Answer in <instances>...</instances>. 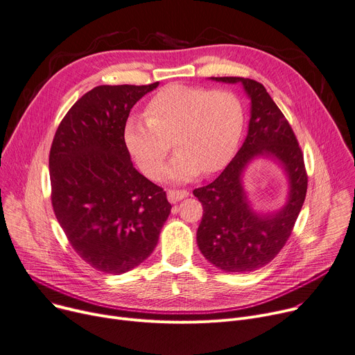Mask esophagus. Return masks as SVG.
Instances as JSON below:
<instances>
[{
  "mask_svg": "<svg viewBox=\"0 0 355 355\" xmlns=\"http://www.w3.org/2000/svg\"><path fill=\"white\" fill-rule=\"evenodd\" d=\"M188 194H190V193H188L187 190H170V191L167 193V197H168V201H170L171 204H177L178 201L187 198Z\"/></svg>",
  "mask_w": 355,
  "mask_h": 355,
  "instance_id": "34e87169",
  "label": "esophagus"
}]
</instances>
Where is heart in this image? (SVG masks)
<instances>
[{"label":"heart","instance_id":"1","mask_svg":"<svg viewBox=\"0 0 355 355\" xmlns=\"http://www.w3.org/2000/svg\"><path fill=\"white\" fill-rule=\"evenodd\" d=\"M146 116L125 121V147L139 170L157 180L173 141L177 153L162 177L175 184L191 181L201 171L221 170L237 147L244 124L241 103L232 92L181 84L158 91Z\"/></svg>","mask_w":355,"mask_h":355}]
</instances>
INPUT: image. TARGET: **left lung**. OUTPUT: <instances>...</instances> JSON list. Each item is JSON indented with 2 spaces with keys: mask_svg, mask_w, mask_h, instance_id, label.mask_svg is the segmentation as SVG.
Instances as JSON below:
<instances>
[{
  "mask_svg": "<svg viewBox=\"0 0 355 355\" xmlns=\"http://www.w3.org/2000/svg\"><path fill=\"white\" fill-rule=\"evenodd\" d=\"M209 80L243 85L250 121L241 148L220 177L194 190L204 208L197 244L221 271L247 274L272 261L290 237L306 194L304 158L284 114L263 84L241 77ZM258 159L271 160L288 181L285 202L271 211L257 210L245 188V173Z\"/></svg>",
  "mask_w": 355,
  "mask_h": 355,
  "instance_id": "1",
  "label": "left lung"
}]
</instances>
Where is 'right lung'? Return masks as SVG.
Masks as SVG:
<instances>
[{"label":"right lung","instance_id":"add662e5","mask_svg":"<svg viewBox=\"0 0 355 355\" xmlns=\"http://www.w3.org/2000/svg\"><path fill=\"white\" fill-rule=\"evenodd\" d=\"M159 83L100 85L69 108L50 153L51 200L69 244L104 274H124L151 255L171 204L139 174L124 143L131 108Z\"/></svg>","mask_w":355,"mask_h":355}]
</instances>
